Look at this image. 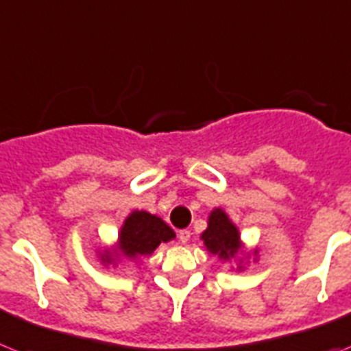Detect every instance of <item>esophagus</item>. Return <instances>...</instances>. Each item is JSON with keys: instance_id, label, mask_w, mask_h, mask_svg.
<instances>
[{"instance_id": "1", "label": "esophagus", "mask_w": 351, "mask_h": 351, "mask_svg": "<svg viewBox=\"0 0 351 351\" xmlns=\"http://www.w3.org/2000/svg\"><path fill=\"white\" fill-rule=\"evenodd\" d=\"M189 239H191V231H189V230H182V231H180V233H178V240H180V242L187 243Z\"/></svg>"}]
</instances>
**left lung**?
I'll return each instance as SVG.
<instances>
[{"mask_svg":"<svg viewBox=\"0 0 351 351\" xmlns=\"http://www.w3.org/2000/svg\"><path fill=\"white\" fill-rule=\"evenodd\" d=\"M201 239L206 249L212 254H217L221 260H231L240 251L239 230L221 208H215L210 213L208 228L203 231Z\"/></svg>","mask_w":351,"mask_h":351,"instance_id":"left-lung-1","label":"left lung"}]
</instances>
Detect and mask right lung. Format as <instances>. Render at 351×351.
Instances as JSON below:
<instances>
[{"label": "right lung", "instance_id": "right-lung-1", "mask_svg": "<svg viewBox=\"0 0 351 351\" xmlns=\"http://www.w3.org/2000/svg\"><path fill=\"white\" fill-rule=\"evenodd\" d=\"M175 239V231L167 226L162 219L152 215L148 212H132L125 219L118 237V249L127 258L152 254L155 249L164 242H171ZM104 263L112 261L111 252L102 256Z\"/></svg>", "mask_w": 351, "mask_h": 351}]
</instances>
